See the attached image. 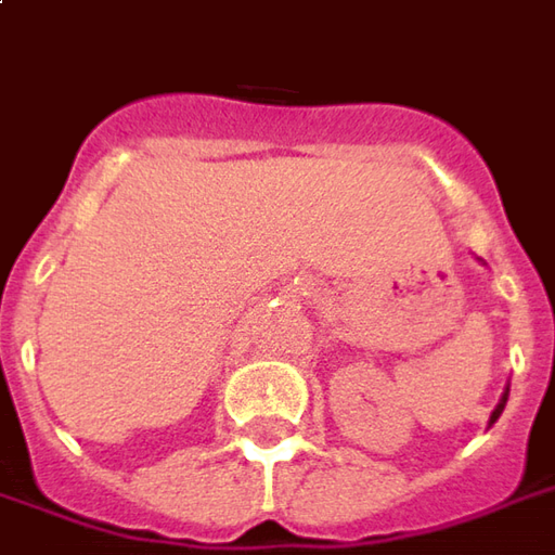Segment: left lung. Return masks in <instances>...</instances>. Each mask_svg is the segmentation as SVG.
Masks as SVG:
<instances>
[{"label": "left lung", "instance_id": "1", "mask_svg": "<svg viewBox=\"0 0 555 555\" xmlns=\"http://www.w3.org/2000/svg\"><path fill=\"white\" fill-rule=\"evenodd\" d=\"M506 396H509V384H506L504 392H501V402H498V405H494V411H491V417H488V427H491V424L501 417V411H504V405H506Z\"/></svg>", "mask_w": 555, "mask_h": 555}]
</instances>
